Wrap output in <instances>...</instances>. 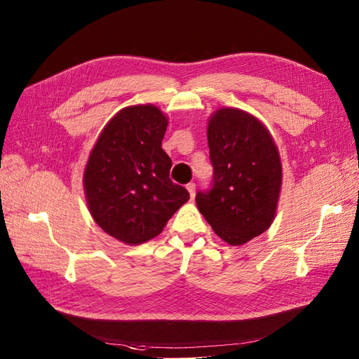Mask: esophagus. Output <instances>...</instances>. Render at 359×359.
<instances>
[{"instance_id":"obj_1","label":"esophagus","mask_w":359,"mask_h":359,"mask_svg":"<svg viewBox=\"0 0 359 359\" xmlns=\"http://www.w3.org/2000/svg\"><path fill=\"white\" fill-rule=\"evenodd\" d=\"M187 189H188V192H189L191 198L196 197V183H188V185H187Z\"/></svg>"}]
</instances>
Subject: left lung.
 <instances>
[{"label":"left lung","mask_w":359,"mask_h":359,"mask_svg":"<svg viewBox=\"0 0 359 359\" xmlns=\"http://www.w3.org/2000/svg\"><path fill=\"white\" fill-rule=\"evenodd\" d=\"M213 187L197 192L200 213L224 242L239 247L271 227L283 185L280 151L250 112L222 107L209 117Z\"/></svg>","instance_id":"8db88e82"}]
</instances>
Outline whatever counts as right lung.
<instances>
[{"label":"right lung","instance_id":"1","mask_svg":"<svg viewBox=\"0 0 359 359\" xmlns=\"http://www.w3.org/2000/svg\"><path fill=\"white\" fill-rule=\"evenodd\" d=\"M167 114L151 104L120 109L102 129L84 168L87 208L114 239L144 243L189 200L170 180L171 159L162 150Z\"/></svg>","mask_w":359,"mask_h":359}]
</instances>
